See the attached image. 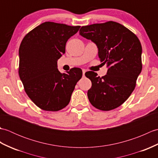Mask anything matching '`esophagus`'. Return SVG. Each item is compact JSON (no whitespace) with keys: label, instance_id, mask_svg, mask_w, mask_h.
Returning <instances> with one entry per match:
<instances>
[{"label":"esophagus","instance_id":"esophagus-1","mask_svg":"<svg viewBox=\"0 0 158 158\" xmlns=\"http://www.w3.org/2000/svg\"><path fill=\"white\" fill-rule=\"evenodd\" d=\"M82 71H83V76L84 77V76H85V72H86V70L83 69V70H82Z\"/></svg>","mask_w":158,"mask_h":158}]
</instances>
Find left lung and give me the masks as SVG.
I'll list each match as a JSON object with an SVG mask.
<instances>
[{"instance_id": "8db88e82", "label": "left lung", "mask_w": 158, "mask_h": 158, "mask_svg": "<svg viewBox=\"0 0 158 158\" xmlns=\"http://www.w3.org/2000/svg\"><path fill=\"white\" fill-rule=\"evenodd\" d=\"M79 35L95 43L100 62L108 67L102 77L93 71L85 73L92 81L88 91L89 102L102 110L115 109L129 98L142 70L139 39L125 26L112 21L82 26Z\"/></svg>"}]
</instances>
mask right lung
I'll list each match as a JSON object with an SVG mask.
<instances>
[{"instance_id":"add662e5","label":"right lung","mask_w":158,"mask_h":158,"mask_svg":"<svg viewBox=\"0 0 158 158\" xmlns=\"http://www.w3.org/2000/svg\"><path fill=\"white\" fill-rule=\"evenodd\" d=\"M81 26L46 22L26 35L19 49V75L26 93L40 109L58 111L64 108L82 77V70L66 73L58 69L67 41Z\"/></svg>"}]
</instances>
